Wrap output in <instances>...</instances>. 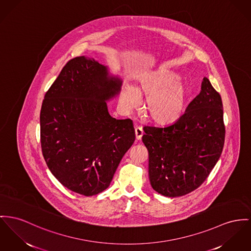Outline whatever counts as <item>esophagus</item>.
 I'll list each match as a JSON object with an SVG mask.
<instances>
[{
    "mask_svg": "<svg viewBox=\"0 0 251 251\" xmlns=\"http://www.w3.org/2000/svg\"><path fill=\"white\" fill-rule=\"evenodd\" d=\"M144 134V131L141 127H136L135 128V135H136V140H141L142 139V136Z\"/></svg>",
    "mask_w": 251,
    "mask_h": 251,
    "instance_id": "1",
    "label": "esophagus"
}]
</instances>
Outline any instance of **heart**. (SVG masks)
<instances>
[{
    "label": "heart",
    "instance_id": "b5f03b06",
    "mask_svg": "<svg viewBox=\"0 0 251 251\" xmlns=\"http://www.w3.org/2000/svg\"><path fill=\"white\" fill-rule=\"evenodd\" d=\"M180 77L168 70H158L143 76L137 87L126 85L123 88L121 101L125 108L132 109L139 103L140 96L148 97L145 113L151 122L167 126L173 124L183 115L187 98Z\"/></svg>",
    "mask_w": 251,
    "mask_h": 251
}]
</instances>
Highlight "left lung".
<instances>
[{"mask_svg":"<svg viewBox=\"0 0 251 251\" xmlns=\"http://www.w3.org/2000/svg\"><path fill=\"white\" fill-rule=\"evenodd\" d=\"M144 131L152 188L167 197L188 194L206 180L224 149L221 95L203 78L200 94L179 120L165 127L145 126Z\"/></svg>","mask_w":251,"mask_h":251,"instance_id":"1","label":"left lung"}]
</instances>
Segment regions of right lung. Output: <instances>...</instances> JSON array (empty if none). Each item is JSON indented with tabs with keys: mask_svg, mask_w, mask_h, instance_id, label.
Segmentation results:
<instances>
[{
	"mask_svg": "<svg viewBox=\"0 0 251 251\" xmlns=\"http://www.w3.org/2000/svg\"><path fill=\"white\" fill-rule=\"evenodd\" d=\"M122 82L95 59L69 60L45 95L41 147L51 173L68 189L92 196L106 189L135 141L130 119L116 120L105 100Z\"/></svg>",
	"mask_w": 251,
	"mask_h": 251,
	"instance_id": "1",
	"label": "right lung"
}]
</instances>
